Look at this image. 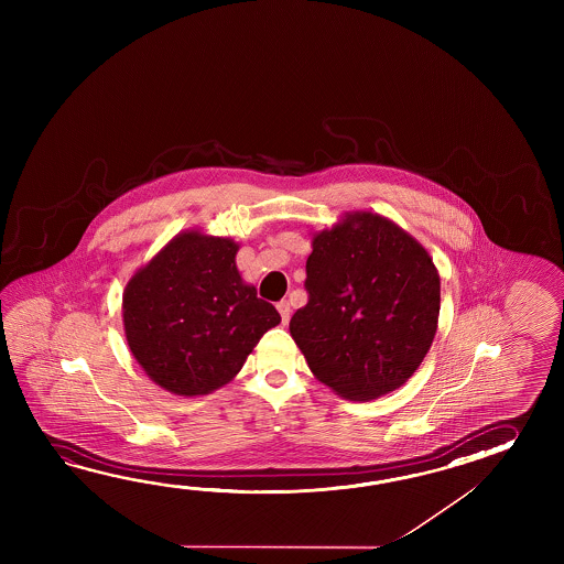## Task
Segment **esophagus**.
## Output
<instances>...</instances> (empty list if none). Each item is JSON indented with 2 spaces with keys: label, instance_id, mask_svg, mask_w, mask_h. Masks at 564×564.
I'll use <instances>...</instances> for the list:
<instances>
[{
  "label": "esophagus",
  "instance_id": "esophagus-1",
  "mask_svg": "<svg viewBox=\"0 0 564 564\" xmlns=\"http://www.w3.org/2000/svg\"><path fill=\"white\" fill-rule=\"evenodd\" d=\"M278 312H280V316H282V324H288L290 321V302L288 300H280L276 304Z\"/></svg>",
  "mask_w": 564,
  "mask_h": 564
}]
</instances>
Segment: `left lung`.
Here are the masks:
<instances>
[{"label": "left lung", "instance_id": "obj_1", "mask_svg": "<svg viewBox=\"0 0 564 564\" xmlns=\"http://www.w3.org/2000/svg\"><path fill=\"white\" fill-rule=\"evenodd\" d=\"M308 304L290 335L312 375L350 401H371L420 369L440 318L432 256L395 221L347 212L312 236Z\"/></svg>", "mask_w": 564, "mask_h": 564}]
</instances>
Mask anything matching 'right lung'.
<instances>
[{
	"mask_svg": "<svg viewBox=\"0 0 564 564\" xmlns=\"http://www.w3.org/2000/svg\"><path fill=\"white\" fill-rule=\"evenodd\" d=\"M238 250L229 238L181 231L122 292L132 357L169 393L207 395L228 384L280 323L276 308L241 280Z\"/></svg>",
	"mask_w": 564,
	"mask_h": 564,
	"instance_id": "1",
	"label": "right lung"
}]
</instances>
